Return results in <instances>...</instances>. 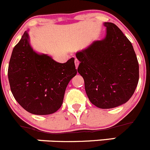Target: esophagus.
I'll use <instances>...</instances> for the list:
<instances>
[{"label":"esophagus","mask_w":150,"mask_h":150,"mask_svg":"<svg viewBox=\"0 0 150 150\" xmlns=\"http://www.w3.org/2000/svg\"><path fill=\"white\" fill-rule=\"evenodd\" d=\"M74 63H75L76 69H77V68H78V66H79V60H77L76 58L75 60H74Z\"/></svg>","instance_id":"esophagus-1"}]
</instances>
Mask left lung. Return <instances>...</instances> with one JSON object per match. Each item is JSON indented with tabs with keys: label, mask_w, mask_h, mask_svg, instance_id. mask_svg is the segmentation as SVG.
<instances>
[{
	"label": "left lung",
	"mask_w": 150,
	"mask_h": 150,
	"mask_svg": "<svg viewBox=\"0 0 150 150\" xmlns=\"http://www.w3.org/2000/svg\"><path fill=\"white\" fill-rule=\"evenodd\" d=\"M106 35L76 53L80 61L86 93L93 105L112 109L125 103L137 87L139 68L130 41L112 23H104Z\"/></svg>",
	"instance_id": "8db88e82"
}]
</instances>
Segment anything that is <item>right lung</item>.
<instances>
[{"mask_svg": "<svg viewBox=\"0 0 150 150\" xmlns=\"http://www.w3.org/2000/svg\"><path fill=\"white\" fill-rule=\"evenodd\" d=\"M27 30L13 49L8 69L11 93L27 112L51 115L63 104L68 84L77 74L72 57L65 63L38 53L31 47Z\"/></svg>", "mask_w": 150, "mask_h": 150, "instance_id": "obj_1", "label": "right lung"}]
</instances>
